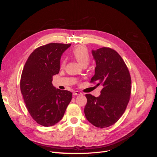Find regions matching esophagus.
Returning a JSON list of instances; mask_svg holds the SVG:
<instances>
[{
  "label": "esophagus",
  "instance_id": "34e87169",
  "mask_svg": "<svg viewBox=\"0 0 157 157\" xmlns=\"http://www.w3.org/2000/svg\"><path fill=\"white\" fill-rule=\"evenodd\" d=\"M73 94V96H77V95H81L82 93L78 92V91H74Z\"/></svg>",
  "mask_w": 157,
  "mask_h": 157
}]
</instances>
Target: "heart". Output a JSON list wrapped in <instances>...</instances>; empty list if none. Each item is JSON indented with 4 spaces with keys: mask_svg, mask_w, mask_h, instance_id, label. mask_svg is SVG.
Segmentation results:
<instances>
[{
    "mask_svg": "<svg viewBox=\"0 0 157 157\" xmlns=\"http://www.w3.org/2000/svg\"><path fill=\"white\" fill-rule=\"evenodd\" d=\"M72 54L74 58L77 59L78 62L83 65H87L90 60V56L88 48L85 46L78 45L75 46L72 50ZM65 61L62 60L61 63V67H64Z\"/></svg>",
    "mask_w": 157,
    "mask_h": 157,
    "instance_id": "1",
    "label": "heart"
}]
</instances>
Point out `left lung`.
Segmentation results:
<instances>
[{
    "mask_svg": "<svg viewBox=\"0 0 157 157\" xmlns=\"http://www.w3.org/2000/svg\"><path fill=\"white\" fill-rule=\"evenodd\" d=\"M96 67L90 82L103 88L99 97L86 94L84 114L87 120L98 128L116 123L124 113L131 94V77L124 60L117 52L103 47L92 51Z\"/></svg>",
    "mask_w": 157,
    "mask_h": 157,
    "instance_id": "left-lung-1",
    "label": "left lung"
}]
</instances>
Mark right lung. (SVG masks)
I'll list each match as a JSON object with an SVG mask.
<instances>
[{"mask_svg":"<svg viewBox=\"0 0 157 157\" xmlns=\"http://www.w3.org/2000/svg\"><path fill=\"white\" fill-rule=\"evenodd\" d=\"M71 44L50 43L36 48L22 71L20 89L30 115L38 124L52 126L63 118L72 93L56 89L52 77L58 74L60 59Z\"/></svg>","mask_w":157,"mask_h":157,"instance_id":"right-lung-1","label":"right lung"}]
</instances>
